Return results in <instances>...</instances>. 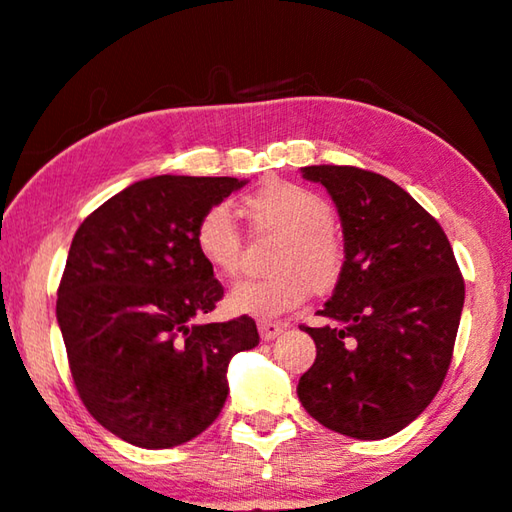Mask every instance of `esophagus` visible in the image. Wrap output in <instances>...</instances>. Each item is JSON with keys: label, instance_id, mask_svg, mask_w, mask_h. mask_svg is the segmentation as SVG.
Masks as SVG:
<instances>
[{"label": "esophagus", "instance_id": "34e87169", "mask_svg": "<svg viewBox=\"0 0 512 512\" xmlns=\"http://www.w3.org/2000/svg\"><path fill=\"white\" fill-rule=\"evenodd\" d=\"M258 332H261L263 342H272V339H277L284 332V325L274 321H258Z\"/></svg>", "mask_w": 512, "mask_h": 512}]
</instances>
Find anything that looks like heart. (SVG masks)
Returning a JSON list of instances; mask_svg holds the SVG:
<instances>
[{
    "mask_svg": "<svg viewBox=\"0 0 512 512\" xmlns=\"http://www.w3.org/2000/svg\"><path fill=\"white\" fill-rule=\"evenodd\" d=\"M242 210L256 231L281 235L268 277L244 279L231 288L233 314L274 318L307 300L309 291L328 293L344 272V242L332 228V207L321 194L293 182H270L244 196ZM194 244L212 272L233 277L242 261V233L226 205L198 217Z\"/></svg>",
    "mask_w": 512,
    "mask_h": 512,
    "instance_id": "b5f03b06",
    "label": "heart"
}]
</instances>
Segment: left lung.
<instances>
[{
    "mask_svg": "<svg viewBox=\"0 0 512 512\" xmlns=\"http://www.w3.org/2000/svg\"><path fill=\"white\" fill-rule=\"evenodd\" d=\"M337 205L344 272L300 325L316 360L300 376L302 406L323 427L362 441L397 434L446 379L464 307L453 247L432 214L388 177L355 166H307Z\"/></svg>",
    "mask_w": 512,
    "mask_h": 512,
    "instance_id": "8db88e82",
    "label": "left lung"
}]
</instances>
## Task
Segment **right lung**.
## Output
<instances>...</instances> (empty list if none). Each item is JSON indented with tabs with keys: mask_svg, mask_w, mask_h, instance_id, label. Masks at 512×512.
<instances>
[{
	"mask_svg": "<svg viewBox=\"0 0 512 512\" xmlns=\"http://www.w3.org/2000/svg\"><path fill=\"white\" fill-rule=\"evenodd\" d=\"M238 177L133 182L73 235L57 288L73 383L94 420L138 448L205 432L224 409L228 362L258 346L254 318L196 323L224 298L198 256L196 221Z\"/></svg>",
	"mask_w": 512,
	"mask_h": 512,
	"instance_id": "obj_1",
	"label": "right lung"
}]
</instances>
